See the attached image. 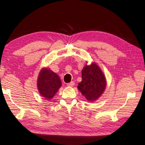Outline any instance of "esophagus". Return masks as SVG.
<instances>
[{
  "mask_svg": "<svg viewBox=\"0 0 145 145\" xmlns=\"http://www.w3.org/2000/svg\"><path fill=\"white\" fill-rule=\"evenodd\" d=\"M74 82H71L70 83H68V84H67L68 87H73V86H74Z\"/></svg>",
  "mask_w": 145,
  "mask_h": 145,
  "instance_id": "34e87169",
  "label": "esophagus"
}]
</instances>
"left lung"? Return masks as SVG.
<instances>
[{"label": "left lung", "instance_id": "left-lung-1", "mask_svg": "<svg viewBox=\"0 0 145 145\" xmlns=\"http://www.w3.org/2000/svg\"><path fill=\"white\" fill-rule=\"evenodd\" d=\"M82 81L78 89L87 101H94L101 96L106 88L105 75L96 63L86 65L82 71Z\"/></svg>", "mask_w": 145, "mask_h": 145}]
</instances>
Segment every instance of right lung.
I'll use <instances>...</instances> for the list:
<instances>
[{
	"mask_svg": "<svg viewBox=\"0 0 145 145\" xmlns=\"http://www.w3.org/2000/svg\"><path fill=\"white\" fill-rule=\"evenodd\" d=\"M61 86L60 77L50 69L43 68L40 71L37 80L39 93L46 99H51Z\"/></svg>",
	"mask_w": 145,
	"mask_h": 145,
	"instance_id": "obj_1",
	"label": "right lung"
}]
</instances>
